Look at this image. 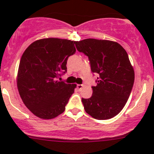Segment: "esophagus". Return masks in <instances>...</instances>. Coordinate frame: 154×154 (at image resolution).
<instances>
[{
  "label": "esophagus",
  "instance_id": "1",
  "mask_svg": "<svg viewBox=\"0 0 154 154\" xmlns=\"http://www.w3.org/2000/svg\"><path fill=\"white\" fill-rule=\"evenodd\" d=\"M83 84L77 85V89L79 90V91H80V90H81L82 88H83Z\"/></svg>",
  "mask_w": 154,
  "mask_h": 154
}]
</instances>
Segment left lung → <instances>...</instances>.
Here are the masks:
<instances>
[{
    "label": "left lung",
    "mask_w": 154,
    "mask_h": 154,
    "mask_svg": "<svg viewBox=\"0 0 154 154\" xmlns=\"http://www.w3.org/2000/svg\"><path fill=\"white\" fill-rule=\"evenodd\" d=\"M79 52L87 56L91 71L97 75L90 98H82L85 111L97 120L117 116L125 106L133 88L135 74L122 45L109 40L87 38L76 42Z\"/></svg>",
    "instance_id": "1"
}]
</instances>
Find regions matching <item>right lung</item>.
Returning <instances> with one entry per match:
<instances>
[{
	"label": "right lung",
	"instance_id": "right-lung-1",
	"mask_svg": "<svg viewBox=\"0 0 154 154\" xmlns=\"http://www.w3.org/2000/svg\"><path fill=\"white\" fill-rule=\"evenodd\" d=\"M76 42L48 38L32 42L23 54L17 86L25 106L37 117L51 119L63 113L75 84L57 79L67 72V60Z\"/></svg>",
	"mask_w": 154,
	"mask_h": 154
}]
</instances>
